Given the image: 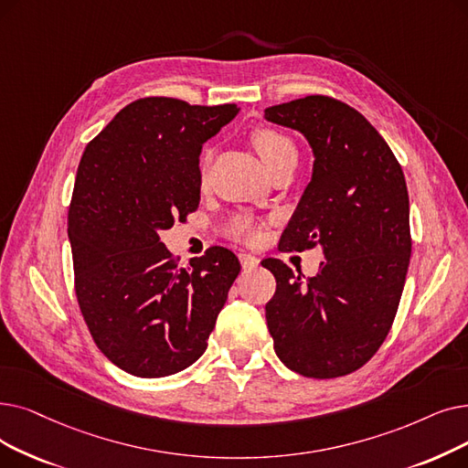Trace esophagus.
I'll return each instance as SVG.
<instances>
[{"instance_id":"esophagus-1","label":"esophagus","mask_w":468,"mask_h":468,"mask_svg":"<svg viewBox=\"0 0 468 468\" xmlns=\"http://www.w3.org/2000/svg\"><path fill=\"white\" fill-rule=\"evenodd\" d=\"M239 260H240V266L245 270H254V268H258V263H260V260L256 256L249 254V252H240Z\"/></svg>"}]
</instances>
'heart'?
I'll list each match as a JSON object with an SVG mask.
<instances>
[{
    "instance_id": "b5f03b06",
    "label": "heart",
    "mask_w": 468,
    "mask_h": 468,
    "mask_svg": "<svg viewBox=\"0 0 468 468\" xmlns=\"http://www.w3.org/2000/svg\"><path fill=\"white\" fill-rule=\"evenodd\" d=\"M252 144H254L260 158L263 160V165L268 166V170L271 166H275L279 160L287 158L289 154H296V147H294L292 141L287 135H282V133H279L275 130H270V128L256 130L254 135H252ZM207 162H208V156L202 160V168L207 166ZM231 233L240 240H250L256 233V228H254V223L250 219L242 218V219H237L233 223Z\"/></svg>"
}]
</instances>
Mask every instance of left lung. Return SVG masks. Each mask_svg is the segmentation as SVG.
I'll return each mask as SVG.
<instances>
[{"instance_id":"1","label":"left lung","mask_w":468,"mask_h":468,"mask_svg":"<svg viewBox=\"0 0 468 468\" xmlns=\"http://www.w3.org/2000/svg\"><path fill=\"white\" fill-rule=\"evenodd\" d=\"M263 118L300 132L312 181L281 235V250L321 249L319 273L261 261L277 281L266 321L277 357L302 377L363 367L388 335L411 256L410 197L399 162L369 120L342 101L308 95Z\"/></svg>"}]
</instances>
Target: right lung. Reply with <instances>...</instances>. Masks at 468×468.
<instances>
[{"label":"right lung","mask_w":468,"mask_h":468,"mask_svg":"<svg viewBox=\"0 0 468 468\" xmlns=\"http://www.w3.org/2000/svg\"><path fill=\"white\" fill-rule=\"evenodd\" d=\"M237 112L137 99L80 160L69 208L76 298L97 348L130 375L168 377L205 354L240 271L223 247L177 268L158 237L197 210L202 144Z\"/></svg>","instance_id":"obj_1"}]
</instances>
